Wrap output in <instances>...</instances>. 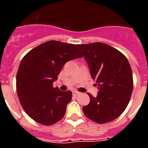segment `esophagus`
I'll return each instance as SVG.
<instances>
[{
  "instance_id": "34e87169",
  "label": "esophagus",
  "mask_w": 148,
  "mask_h": 148,
  "mask_svg": "<svg viewBox=\"0 0 148 148\" xmlns=\"http://www.w3.org/2000/svg\"><path fill=\"white\" fill-rule=\"evenodd\" d=\"M73 95H74V96H77V95H79V92L78 91H77V90H73Z\"/></svg>"
}]
</instances>
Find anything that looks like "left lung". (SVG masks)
Instances as JSON below:
<instances>
[{
	"label": "left lung",
	"instance_id": "obj_1",
	"mask_svg": "<svg viewBox=\"0 0 148 148\" xmlns=\"http://www.w3.org/2000/svg\"><path fill=\"white\" fill-rule=\"evenodd\" d=\"M90 69L97 97H90V103L83 107L86 117L98 124L112 121L126 109L133 91V74L127 58L110 45L95 42L78 45Z\"/></svg>",
	"mask_w": 148,
	"mask_h": 148
}]
</instances>
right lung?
Here are the masks:
<instances>
[{
    "mask_svg": "<svg viewBox=\"0 0 148 148\" xmlns=\"http://www.w3.org/2000/svg\"><path fill=\"white\" fill-rule=\"evenodd\" d=\"M82 58L77 45L49 40L30 51L20 63L16 77L20 103L29 117L43 125L64 117L71 90L61 91L53 83L66 62Z\"/></svg>",
    "mask_w": 148,
    "mask_h": 148,
    "instance_id": "1",
    "label": "right lung"
}]
</instances>
